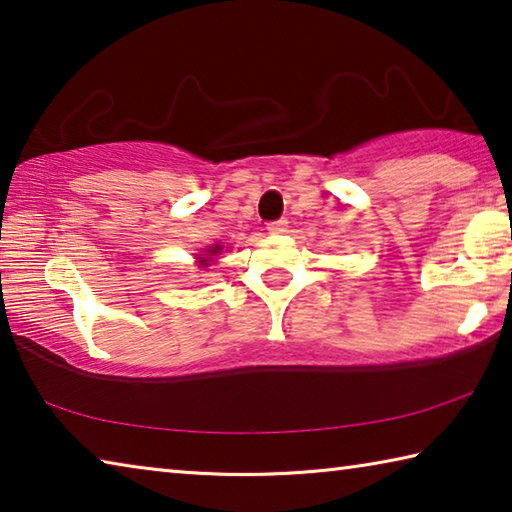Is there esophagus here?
Returning <instances> with one entry per match:
<instances>
[{
	"label": "esophagus",
	"instance_id": "obj_1",
	"mask_svg": "<svg viewBox=\"0 0 512 512\" xmlns=\"http://www.w3.org/2000/svg\"><path fill=\"white\" fill-rule=\"evenodd\" d=\"M287 228H289V225H287V221H284V219H277V221H271V223L266 225V230L271 232V235H284V232H287Z\"/></svg>",
	"mask_w": 512,
	"mask_h": 512
}]
</instances>
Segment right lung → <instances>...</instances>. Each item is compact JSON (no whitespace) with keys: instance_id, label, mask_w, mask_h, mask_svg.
I'll use <instances>...</instances> for the list:
<instances>
[{"instance_id":"1","label":"right lung","mask_w":512,"mask_h":512,"mask_svg":"<svg viewBox=\"0 0 512 512\" xmlns=\"http://www.w3.org/2000/svg\"><path fill=\"white\" fill-rule=\"evenodd\" d=\"M216 253H221V246H212L210 250H207V255H216ZM198 259H201L203 266H207V259H212V257H198Z\"/></svg>"}]
</instances>
